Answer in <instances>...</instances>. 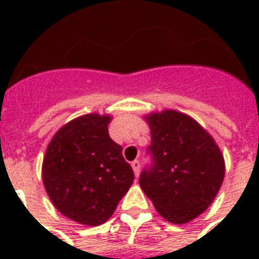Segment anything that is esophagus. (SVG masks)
<instances>
[{
	"label": "esophagus",
	"instance_id": "34e87169",
	"mask_svg": "<svg viewBox=\"0 0 259 259\" xmlns=\"http://www.w3.org/2000/svg\"><path fill=\"white\" fill-rule=\"evenodd\" d=\"M132 168L135 170L136 176H139V175H140V161H139V159H135V161L132 162Z\"/></svg>",
	"mask_w": 259,
	"mask_h": 259
}]
</instances>
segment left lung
<instances>
[{"mask_svg":"<svg viewBox=\"0 0 259 259\" xmlns=\"http://www.w3.org/2000/svg\"><path fill=\"white\" fill-rule=\"evenodd\" d=\"M150 163L141 170V189L172 223H187L211 205L225 176L215 141L200 124L176 111L148 118Z\"/></svg>","mask_w":259,"mask_h":259,"instance_id":"obj_1","label":"left lung"}]
</instances>
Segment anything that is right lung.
Listing matches in <instances>:
<instances>
[{
	"instance_id": "right-lung-1",
	"label": "right lung",
	"mask_w": 259,
	"mask_h": 259,
	"mask_svg": "<svg viewBox=\"0 0 259 259\" xmlns=\"http://www.w3.org/2000/svg\"><path fill=\"white\" fill-rule=\"evenodd\" d=\"M111 118L89 113L54 136L42 162V182L61 213L98 226L108 221L135 179L122 146L109 137Z\"/></svg>"
}]
</instances>
